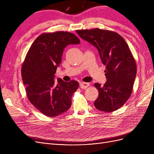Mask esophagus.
I'll return each mask as SVG.
<instances>
[{"label":"esophagus","instance_id":"1","mask_svg":"<svg viewBox=\"0 0 154 154\" xmlns=\"http://www.w3.org/2000/svg\"><path fill=\"white\" fill-rule=\"evenodd\" d=\"M80 86L82 88H86L89 86V83H86V82H81L80 83Z\"/></svg>","mask_w":154,"mask_h":154}]
</instances>
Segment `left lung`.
Listing matches in <instances>:
<instances>
[{"label": "left lung", "mask_w": 154, "mask_h": 154, "mask_svg": "<svg viewBox=\"0 0 154 154\" xmlns=\"http://www.w3.org/2000/svg\"><path fill=\"white\" fill-rule=\"evenodd\" d=\"M76 32L97 48L106 66V82L103 85L94 84L99 91L95 107L107 112L119 109L132 94L137 72L136 61L128 45L122 36L113 31L95 28Z\"/></svg>", "instance_id": "obj_1"}]
</instances>
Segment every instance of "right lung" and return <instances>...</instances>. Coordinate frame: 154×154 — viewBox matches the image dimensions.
Instances as JSON below:
<instances>
[{"label": "right lung", "mask_w": 154, "mask_h": 154, "mask_svg": "<svg viewBox=\"0 0 154 154\" xmlns=\"http://www.w3.org/2000/svg\"><path fill=\"white\" fill-rule=\"evenodd\" d=\"M80 40L69 32L57 31L40 35L31 45L22 67V78L31 103L42 113L56 117L71 107L78 82L54 80L64 49L79 44Z\"/></svg>", "instance_id": "right-lung-1"}]
</instances>
